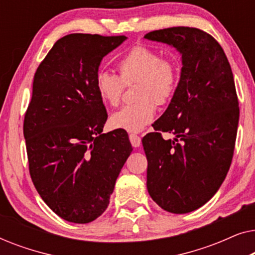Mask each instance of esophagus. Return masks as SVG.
Listing matches in <instances>:
<instances>
[{"label":"esophagus","mask_w":255,"mask_h":255,"mask_svg":"<svg viewBox=\"0 0 255 255\" xmlns=\"http://www.w3.org/2000/svg\"><path fill=\"white\" fill-rule=\"evenodd\" d=\"M128 138H130V141H131V145L133 146V147H139L141 144V138L139 137L137 134H130L128 135Z\"/></svg>","instance_id":"1"}]
</instances>
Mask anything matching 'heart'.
<instances>
[{"label": "heart", "instance_id": "obj_1", "mask_svg": "<svg viewBox=\"0 0 255 255\" xmlns=\"http://www.w3.org/2000/svg\"><path fill=\"white\" fill-rule=\"evenodd\" d=\"M120 76L99 71L94 80L101 102L116 107L125 87L137 85L134 97L138 102L122 107L110 117L115 128L139 132L151 123L156 106H165L175 95L180 83V68L172 59H165L158 51L137 45L117 61Z\"/></svg>", "mask_w": 255, "mask_h": 255}]
</instances>
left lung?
Wrapping results in <instances>:
<instances>
[{
  "label": "left lung",
  "instance_id": "8db88e82",
  "mask_svg": "<svg viewBox=\"0 0 255 255\" xmlns=\"http://www.w3.org/2000/svg\"><path fill=\"white\" fill-rule=\"evenodd\" d=\"M144 38L182 55L175 95L142 146L149 196L163 210L187 214L217 193L231 166L239 121L235 79L224 50L203 30L175 26ZM163 131L174 140L163 139Z\"/></svg>",
  "mask_w": 255,
  "mask_h": 255
}]
</instances>
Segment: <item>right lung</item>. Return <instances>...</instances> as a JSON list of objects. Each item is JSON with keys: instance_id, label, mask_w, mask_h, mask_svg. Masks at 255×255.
Here are the masks:
<instances>
[{"instance_id": "add662e5", "label": "right lung", "mask_w": 255, "mask_h": 255, "mask_svg": "<svg viewBox=\"0 0 255 255\" xmlns=\"http://www.w3.org/2000/svg\"><path fill=\"white\" fill-rule=\"evenodd\" d=\"M125 39L67 34L34 74L23 125L29 172L43 201L67 222L86 224L106 211L132 152L124 130L102 133L108 114L94 87L103 57Z\"/></svg>"}]
</instances>
